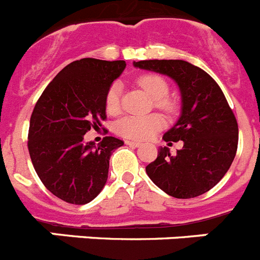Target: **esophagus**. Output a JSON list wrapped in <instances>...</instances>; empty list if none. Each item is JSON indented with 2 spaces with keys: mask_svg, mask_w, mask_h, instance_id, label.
<instances>
[{
  "mask_svg": "<svg viewBox=\"0 0 260 260\" xmlns=\"http://www.w3.org/2000/svg\"><path fill=\"white\" fill-rule=\"evenodd\" d=\"M125 145H129V146H140L141 145V144L140 143H137V141H129V140H127V141H125Z\"/></svg>",
  "mask_w": 260,
  "mask_h": 260,
  "instance_id": "1",
  "label": "esophagus"
}]
</instances>
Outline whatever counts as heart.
<instances>
[{"mask_svg": "<svg viewBox=\"0 0 260 260\" xmlns=\"http://www.w3.org/2000/svg\"><path fill=\"white\" fill-rule=\"evenodd\" d=\"M139 85L152 99H154L155 107L165 112H173L175 110V102L168 96L169 83L164 77L158 74H144L137 78ZM121 85L114 83L106 94V110L108 114H116L120 110ZM162 119L158 115H146V116H128L121 117L115 124L117 135L131 140H146L152 137L158 129L162 128Z\"/></svg>", "mask_w": 260, "mask_h": 260, "instance_id": "b5f03b06", "label": "heart"}]
</instances>
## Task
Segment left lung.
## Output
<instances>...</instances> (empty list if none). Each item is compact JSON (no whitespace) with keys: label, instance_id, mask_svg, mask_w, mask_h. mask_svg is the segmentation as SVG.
<instances>
[{"label":"left lung","instance_id":"8db88e82","mask_svg":"<svg viewBox=\"0 0 260 260\" xmlns=\"http://www.w3.org/2000/svg\"><path fill=\"white\" fill-rule=\"evenodd\" d=\"M133 65L169 76L182 95L179 119L164 140L169 145L183 141V148L171 155L168 146H161L146 174L173 198L203 195L222 179L238 146V124L224 92L207 72L183 60H144Z\"/></svg>","mask_w":260,"mask_h":260}]
</instances>
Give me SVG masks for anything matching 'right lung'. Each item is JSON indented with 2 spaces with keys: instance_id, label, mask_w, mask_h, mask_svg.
<instances>
[{
  "instance_id": "right-lung-1",
  "label": "right lung",
  "mask_w": 260,
  "mask_h": 260,
  "mask_svg": "<svg viewBox=\"0 0 260 260\" xmlns=\"http://www.w3.org/2000/svg\"><path fill=\"white\" fill-rule=\"evenodd\" d=\"M125 61L81 58L49 82L30 119L28 152L38 177L58 199L87 204L98 196L108 177L110 157L121 140L106 136L95 145L83 135L102 127L106 94Z\"/></svg>"
}]
</instances>
